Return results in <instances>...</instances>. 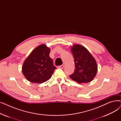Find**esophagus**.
I'll use <instances>...</instances> for the list:
<instances>
[{
  "mask_svg": "<svg viewBox=\"0 0 121 121\" xmlns=\"http://www.w3.org/2000/svg\"><path fill=\"white\" fill-rule=\"evenodd\" d=\"M58 68H60V69H63L64 68V65H61V66H59V67H58Z\"/></svg>",
  "mask_w": 121,
  "mask_h": 121,
  "instance_id": "esophagus-1",
  "label": "esophagus"
}]
</instances>
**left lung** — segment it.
I'll use <instances>...</instances> for the list:
<instances>
[{
    "mask_svg": "<svg viewBox=\"0 0 121 121\" xmlns=\"http://www.w3.org/2000/svg\"><path fill=\"white\" fill-rule=\"evenodd\" d=\"M73 56L75 69L70 78L78 83H88L96 77L98 65L96 60L84 47L75 44L71 47Z\"/></svg>",
    "mask_w": 121,
    "mask_h": 121,
    "instance_id": "1",
    "label": "left lung"
}]
</instances>
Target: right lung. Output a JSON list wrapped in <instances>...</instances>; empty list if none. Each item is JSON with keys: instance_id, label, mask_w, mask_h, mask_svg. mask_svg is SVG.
<instances>
[{"instance_id": "obj_1", "label": "right lung", "mask_w": 121, "mask_h": 121, "mask_svg": "<svg viewBox=\"0 0 121 121\" xmlns=\"http://www.w3.org/2000/svg\"><path fill=\"white\" fill-rule=\"evenodd\" d=\"M50 49L46 44L36 48L23 62L22 72L26 79L32 83H42L48 80L56 67L49 57Z\"/></svg>"}]
</instances>
